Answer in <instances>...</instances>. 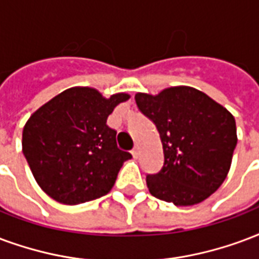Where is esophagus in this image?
<instances>
[{"label":"esophagus","mask_w":259,"mask_h":259,"mask_svg":"<svg viewBox=\"0 0 259 259\" xmlns=\"http://www.w3.org/2000/svg\"><path fill=\"white\" fill-rule=\"evenodd\" d=\"M132 155H133V158H139L140 155V151H139V147H135V148L132 149Z\"/></svg>","instance_id":"obj_1"}]
</instances>
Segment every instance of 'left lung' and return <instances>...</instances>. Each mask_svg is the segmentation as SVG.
<instances>
[{
    "label": "left lung",
    "instance_id": "obj_1",
    "mask_svg": "<svg viewBox=\"0 0 259 259\" xmlns=\"http://www.w3.org/2000/svg\"><path fill=\"white\" fill-rule=\"evenodd\" d=\"M136 104L156 126L164 162L147 174L155 198L176 206L203 202L220 188L236 148L233 115L203 92L176 86L159 95L137 93Z\"/></svg>",
    "mask_w": 259,
    "mask_h": 259
}]
</instances>
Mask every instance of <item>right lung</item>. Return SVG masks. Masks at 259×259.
<instances>
[{"label":"right lung","mask_w":259,"mask_h":259,"mask_svg":"<svg viewBox=\"0 0 259 259\" xmlns=\"http://www.w3.org/2000/svg\"><path fill=\"white\" fill-rule=\"evenodd\" d=\"M126 93L105 99L92 88H71L30 116L23 154L42 191L64 204H79L110 192L123 162L107 118Z\"/></svg>","instance_id":"obj_1"}]
</instances>
